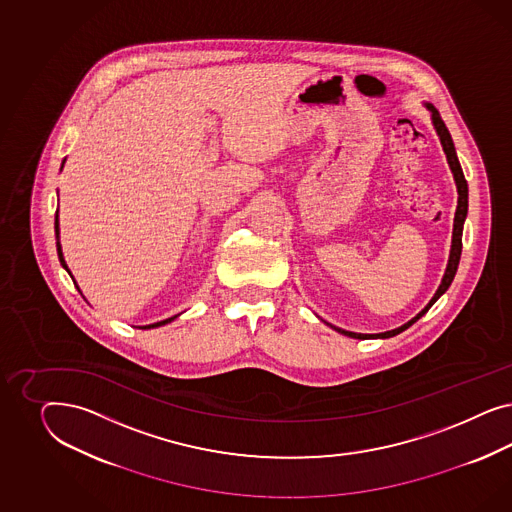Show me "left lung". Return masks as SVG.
Wrapping results in <instances>:
<instances>
[{"instance_id":"8db88e82","label":"left lung","mask_w":512,"mask_h":512,"mask_svg":"<svg viewBox=\"0 0 512 512\" xmlns=\"http://www.w3.org/2000/svg\"><path fill=\"white\" fill-rule=\"evenodd\" d=\"M426 109L432 112V124H434L435 131H437V137L441 140L443 152L447 155L450 171L454 174V182H456V187H458V206H456V214H454L452 246H450L449 264H447L445 276L441 279V285L437 287L434 298L428 302V306L420 311V313H417L411 321H407L405 325L398 326L394 330H388V332H381V334H357V332H349V330H343V328H338V326L328 325L332 326L336 332L343 334V336H349V338H355V340H368V338H392V336L400 334L405 328H409L413 323H417L420 317L434 306L437 298L449 289L452 279L456 276V270H458V264H460V255H462V231H464V221L465 216H467V182H465L464 171L460 167V161H458V155H456V150H454V142H452L447 125L441 120V116H439V112H437L434 105L426 103Z\"/></svg>"}]
</instances>
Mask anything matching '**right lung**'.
<instances>
[{"label":"right lung","mask_w":512,"mask_h":512,"mask_svg":"<svg viewBox=\"0 0 512 512\" xmlns=\"http://www.w3.org/2000/svg\"><path fill=\"white\" fill-rule=\"evenodd\" d=\"M54 229H56V238H58V242H56V248H58V257H60V263H62L63 268L69 272V268H67V264H65V259H63L62 246H60V225H58V216H56ZM69 276H71V272H69ZM71 278H73V276H71ZM75 285H77V281H75ZM78 293H80V289H78ZM174 319H176V315H174V317H169V319H165V321L154 323V325L142 326V328H155V326L167 325V323H171V321H174Z\"/></svg>","instance_id":"add662e5"}]
</instances>
